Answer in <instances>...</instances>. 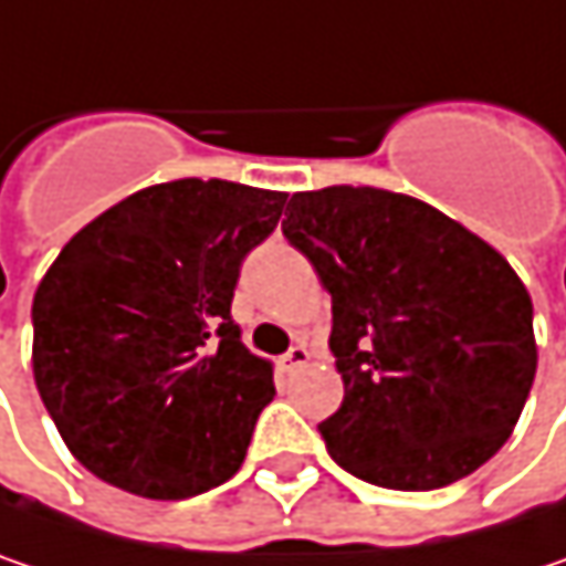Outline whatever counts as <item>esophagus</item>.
I'll use <instances>...</instances> for the list:
<instances>
[{
	"label": "esophagus",
	"instance_id": "34e87169",
	"mask_svg": "<svg viewBox=\"0 0 566 566\" xmlns=\"http://www.w3.org/2000/svg\"><path fill=\"white\" fill-rule=\"evenodd\" d=\"M308 357H312V354H308V347H305V344H293V347L280 357V367H283L286 374H290V370H300V367L308 364Z\"/></svg>",
	"mask_w": 566,
	"mask_h": 566
}]
</instances>
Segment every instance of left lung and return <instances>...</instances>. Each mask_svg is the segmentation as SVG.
<instances>
[{
    "label": "left lung",
    "instance_id": "obj_1",
    "mask_svg": "<svg viewBox=\"0 0 566 566\" xmlns=\"http://www.w3.org/2000/svg\"><path fill=\"white\" fill-rule=\"evenodd\" d=\"M286 241L332 293L335 464L386 490H438L486 464L538 367L532 296L500 251L422 199L325 186L286 206Z\"/></svg>",
    "mask_w": 566,
    "mask_h": 566
}]
</instances>
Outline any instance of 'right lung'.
Listing matches in <instances>:
<instances>
[{
  "label": "right lung",
  "instance_id": "1",
  "mask_svg": "<svg viewBox=\"0 0 566 566\" xmlns=\"http://www.w3.org/2000/svg\"><path fill=\"white\" fill-rule=\"evenodd\" d=\"M286 192L228 180L138 189L76 231L34 305V384L70 454L147 500L238 473L273 367L241 344L231 300Z\"/></svg>",
  "mask_w": 566,
  "mask_h": 566
}]
</instances>
